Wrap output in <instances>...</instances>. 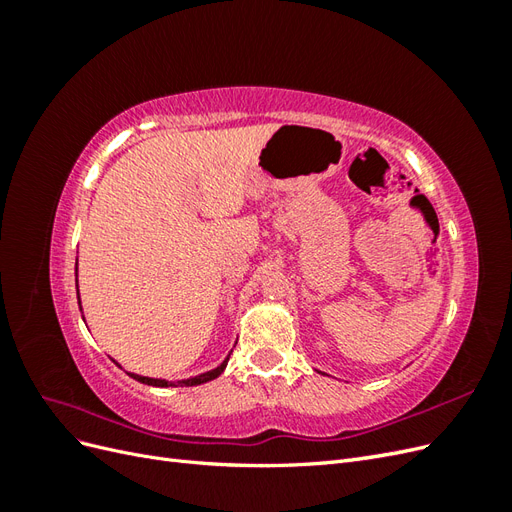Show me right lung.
I'll list each match as a JSON object with an SVG mask.
<instances>
[{
    "mask_svg": "<svg viewBox=\"0 0 512 512\" xmlns=\"http://www.w3.org/2000/svg\"><path fill=\"white\" fill-rule=\"evenodd\" d=\"M76 282H79V280H76ZM76 288H79V284H76ZM76 292H79V290H76ZM228 359H230V354L222 361V365H218L215 369L205 371V374L188 378V380H179V382H168V380H160V378H147V376H138V374H130V376H132L134 380H138V382L149 384V386H196V384H203V382H209V380H213V378H218V376L222 374V371L226 369Z\"/></svg>",
    "mask_w": 512,
    "mask_h": 512,
    "instance_id": "right-lung-1",
    "label": "right lung"
}]
</instances>
